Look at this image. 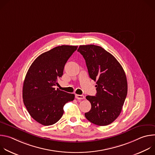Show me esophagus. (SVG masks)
I'll list each match as a JSON object with an SVG mask.
<instances>
[{
    "mask_svg": "<svg viewBox=\"0 0 155 155\" xmlns=\"http://www.w3.org/2000/svg\"><path fill=\"white\" fill-rule=\"evenodd\" d=\"M75 98L77 99H84V96L83 95L75 94Z\"/></svg>",
    "mask_w": 155,
    "mask_h": 155,
    "instance_id": "esophagus-1",
    "label": "esophagus"
}]
</instances>
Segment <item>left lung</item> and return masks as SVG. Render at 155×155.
Instances as JSON below:
<instances>
[{
    "instance_id": "8db88e82",
    "label": "left lung",
    "mask_w": 155,
    "mask_h": 155,
    "mask_svg": "<svg viewBox=\"0 0 155 155\" xmlns=\"http://www.w3.org/2000/svg\"><path fill=\"white\" fill-rule=\"evenodd\" d=\"M77 51L85 59L90 77L97 84L96 96L86 97L91 108L85 117L98 126L111 124L120 115L127 96L125 72L117 59L101 47L80 45Z\"/></svg>"
}]
</instances>
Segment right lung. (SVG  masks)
Wrapping results in <instances>:
<instances>
[{"label":"right lung","instance_id":"obj_1","mask_svg":"<svg viewBox=\"0 0 155 155\" xmlns=\"http://www.w3.org/2000/svg\"><path fill=\"white\" fill-rule=\"evenodd\" d=\"M77 46L56 47L38 56L26 74L23 87L24 104L31 117L44 126L58 122L64 105L75 98L74 94L55 90L58 78Z\"/></svg>","mask_w":155,"mask_h":155}]
</instances>
